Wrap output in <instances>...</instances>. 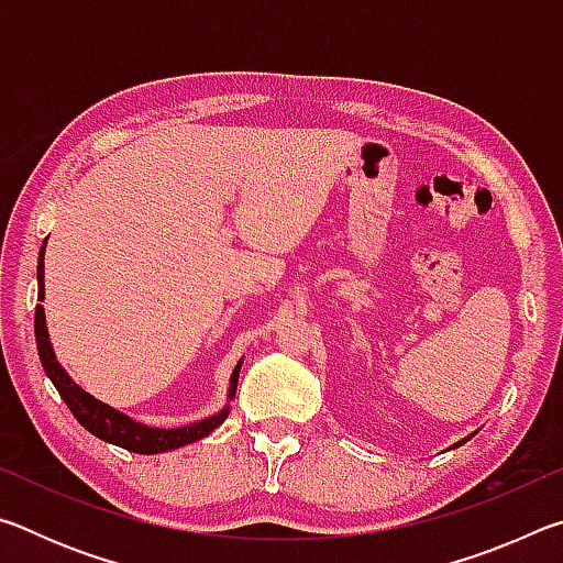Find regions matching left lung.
Wrapping results in <instances>:
<instances>
[{
  "mask_svg": "<svg viewBox=\"0 0 563 563\" xmlns=\"http://www.w3.org/2000/svg\"><path fill=\"white\" fill-rule=\"evenodd\" d=\"M462 442H466V440H462ZM462 442H460V444H462Z\"/></svg>",
  "mask_w": 563,
  "mask_h": 563,
  "instance_id": "8db88e82",
  "label": "left lung"
}]
</instances>
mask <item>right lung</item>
I'll list each match as a JSON object with an SVG mask.
<instances>
[{
	"mask_svg": "<svg viewBox=\"0 0 563 563\" xmlns=\"http://www.w3.org/2000/svg\"><path fill=\"white\" fill-rule=\"evenodd\" d=\"M36 275H40V305H36V312H34V335H36V350H40L42 367H44V373L49 375L54 387L59 389V395L66 402V407L71 409L76 422L87 427V430L93 437H99V440H103V442L123 446V450H129V452L158 454V452H168V450H176V446H184V444L201 440V437L211 434L216 427L228 417V409H223L221 415L208 417V419H203V422H196V424H188V427H178V430H151V427L133 422V419H129L126 415L117 412V409H111L109 405H103V402H99V399H93L91 395L84 393L81 387H76L69 379V375H66L62 369L59 362H56L52 345H49V332H46L44 308H42V300H44V247L40 253V265H36ZM238 369H241V365L233 369L231 395H228V397L235 395Z\"/></svg>",
	"mask_w": 563,
	"mask_h": 563,
	"instance_id": "obj_1",
	"label": "right lung"
}]
</instances>
